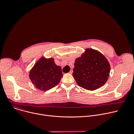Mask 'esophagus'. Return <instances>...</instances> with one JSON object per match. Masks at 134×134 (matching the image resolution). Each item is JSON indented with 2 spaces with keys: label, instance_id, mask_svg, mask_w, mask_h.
Wrapping results in <instances>:
<instances>
[{
  "label": "esophagus",
  "instance_id": "esophagus-1",
  "mask_svg": "<svg viewBox=\"0 0 134 134\" xmlns=\"http://www.w3.org/2000/svg\"><path fill=\"white\" fill-rule=\"evenodd\" d=\"M72 72H73V70H70V71H69V73H70V74H72Z\"/></svg>",
  "mask_w": 134,
  "mask_h": 134
}]
</instances>
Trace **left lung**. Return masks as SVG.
Listing matches in <instances>:
<instances>
[{"label": "left lung", "instance_id": "8db88e82", "mask_svg": "<svg viewBox=\"0 0 134 134\" xmlns=\"http://www.w3.org/2000/svg\"><path fill=\"white\" fill-rule=\"evenodd\" d=\"M72 76L77 84L88 90H95L107 81L110 71L105 57L98 51L87 49L76 59Z\"/></svg>", "mask_w": 134, "mask_h": 134}]
</instances>
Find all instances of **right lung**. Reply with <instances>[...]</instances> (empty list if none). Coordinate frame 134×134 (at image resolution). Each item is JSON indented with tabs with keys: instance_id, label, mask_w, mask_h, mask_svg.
<instances>
[{
	"instance_id": "1",
	"label": "right lung",
	"mask_w": 134,
	"mask_h": 134,
	"mask_svg": "<svg viewBox=\"0 0 134 134\" xmlns=\"http://www.w3.org/2000/svg\"><path fill=\"white\" fill-rule=\"evenodd\" d=\"M62 68L57 66L53 58H42L30 72V79L36 88L48 91L55 87L63 77Z\"/></svg>"
}]
</instances>
